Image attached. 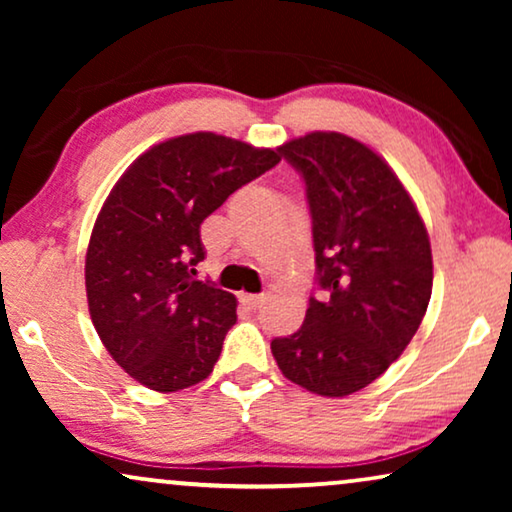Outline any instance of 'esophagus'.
<instances>
[{
  "label": "esophagus",
  "instance_id": "obj_1",
  "mask_svg": "<svg viewBox=\"0 0 512 512\" xmlns=\"http://www.w3.org/2000/svg\"><path fill=\"white\" fill-rule=\"evenodd\" d=\"M240 300L249 307V310H258V307L265 303V296H256V293H242Z\"/></svg>",
  "mask_w": 512,
  "mask_h": 512
}]
</instances>
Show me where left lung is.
Instances as JSON below:
<instances>
[{
  "label": "left lung",
  "mask_w": 512,
  "mask_h": 512,
  "mask_svg": "<svg viewBox=\"0 0 512 512\" xmlns=\"http://www.w3.org/2000/svg\"><path fill=\"white\" fill-rule=\"evenodd\" d=\"M305 181L324 298L303 326L270 342L279 370L312 394L342 398L377 380L422 324L433 261L422 216L394 170L340 132L279 146Z\"/></svg>",
  "instance_id": "8db88e82"
}]
</instances>
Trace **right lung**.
I'll list each match as a JSON object with an SVG mask.
<instances>
[{
    "instance_id": "1",
    "label": "right lung",
    "mask_w": 512,
    "mask_h": 512,
    "mask_svg": "<svg viewBox=\"0 0 512 512\" xmlns=\"http://www.w3.org/2000/svg\"><path fill=\"white\" fill-rule=\"evenodd\" d=\"M279 149L193 132L142 153L111 188L86 254L90 319L118 366L153 391L205 380L237 321L233 293L193 279L200 226L275 167Z\"/></svg>"
}]
</instances>
